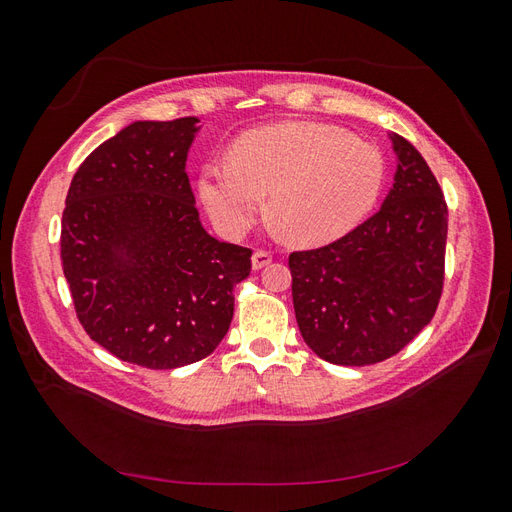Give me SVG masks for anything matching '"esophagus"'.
<instances>
[{
	"instance_id": "34e87169",
	"label": "esophagus",
	"mask_w": 512,
	"mask_h": 512,
	"mask_svg": "<svg viewBox=\"0 0 512 512\" xmlns=\"http://www.w3.org/2000/svg\"><path fill=\"white\" fill-rule=\"evenodd\" d=\"M271 262H273V254L269 250H256L254 256H252V267L254 269L267 267V265H271Z\"/></svg>"
}]
</instances>
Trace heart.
Masks as SVG:
<instances>
[{
    "label": "heart",
    "instance_id": "1",
    "mask_svg": "<svg viewBox=\"0 0 512 512\" xmlns=\"http://www.w3.org/2000/svg\"><path fill=\"white\" fill-rule=\"evenodd\" d=\"M384 185V158L342 128L312 121L277 123L239 138L232 156L200 168L198 192L213 224L241 237L271 211L301 245L344 237L374 209Z\"/></svg>",
    "mask_w": 512,
    "mask_h": 512
}]
</instances>
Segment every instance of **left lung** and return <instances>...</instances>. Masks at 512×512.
<instances>
[{
  "label": "left lung",
  "mask_w": 512,
  "mask_h": 512,
  "mask_svg": "<svg viewBox=\"0 0 512 512\" xmlns=\"http://www.w3.org/2000/svg\"><path fill=\"white\" fill-rule=\"evenodd\" d=\"M395 183L380 211L316 250L292 252V305L305 344L333 365L391 359L436 314L448 207L425 158L395 134Z\"/></svg>",
  "instance_id": "obj_1"
}]
</instances>
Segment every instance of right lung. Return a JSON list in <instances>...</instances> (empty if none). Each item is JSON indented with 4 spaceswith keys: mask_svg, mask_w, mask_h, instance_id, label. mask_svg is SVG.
Returning a JSON list of instances; mask_svg holds the SVG:
<instances>
[{
    "mask_svg": "<svg viewBox=\"0 0 512 512\" xmlns=\"http://www.w3.org/2000/svg\"><path fill=\"white\" fill-rule=\"evenodd\" d=\"M196 117L136 121L72 177L61 267L96 344L147 369L209 356L224 339L252 250L207 235L185 160Z\"/></svg>",
    "mask_w": 512,
    "mask_h": 512,
    "instance_id": "1",
    "label": "right lung"
}]
</instances>
